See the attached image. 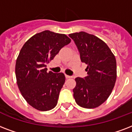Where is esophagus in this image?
Returning a JSON list of instances; mask_svg holds the SVG:
<instances>
[{
	"instance_id": "obj_1",
	"label": "esophagus",
	"mask_w": 132,
	"mask_h": 132,
	"mask_svg": "<svg viewBox=\"0 0 132 132\" xmlns=\"http://www.w3.org/2000/svg\"><path fill=\"white\" fill-rule=\"evenodd\" d=\"M71 77H72L71 76H69V75H67V74H65V78H70Z\"/></svg>"
}]
</instances>
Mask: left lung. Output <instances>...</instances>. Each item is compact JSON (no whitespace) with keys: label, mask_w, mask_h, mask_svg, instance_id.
<instances>
[{"label":"left lung","mask_w":132,"mask_h":132,"mask_svg":"<svg viewBox=\"0 0 132 132\" xmlns=\"http://www.w3.org/2000/svg\"><path fill=\"white\" fill-rule=\"evenodd\" d=\"M80 54L82 63L87 66V76L76 78L73 88L76 103L92 109L103 104L110 96L116 80V61L107 44L85 31L70 34Z\"/></svg>","instance_id":"obj_1"}]
</instances>
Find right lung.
<instances>
[{
    "label": "right lung",
    "mask_w": 132,
    "mask_h": 132,
    "mask_svg": "<svg viewBox=\"0 0 132 132\" xmlns=\"http://www.w3.org/2000/svg\"><path fill=\"white\" fill-rule=\"evenodd\" d=\"M70 42L65 34L45 30L30 38L20 50L15 69L17 84L25 101L36 110L49 111L57 105L65 76L47 72L46 65Z\"/></svg>",
    "instance_id": "1"
}]
</instances>
